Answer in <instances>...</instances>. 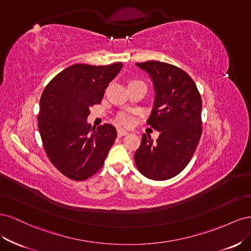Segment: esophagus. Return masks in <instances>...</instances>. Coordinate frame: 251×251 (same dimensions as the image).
<instances>
[{
    "mask_svg": "<svg viewBox=\"0 0 251 251\" xmlns=\"http://www.w3.org/2000/svg\"><path fill=\"white\" fill-rule=\"evenodd\" d=\"M128 133H129V132L124 130V129H122V128H121V129H118V135H119V137H123V135H126Z\"/></svg>",
    "mask_w": 251,
    "mask_h": 251,
    "instance_id": "obj_1",
    "label": "esophagus"
}]
</instances>
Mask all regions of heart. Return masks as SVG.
<instances>
[{
    "label": "heart",
    "instance_id": "heart-1",
    "mask_svg": "<svg viewBox=\"0 0 251 251\" xmlns=\"http://www.w3.org/2000/svg\"><path fill=\"white\" fill-rule=\"evenodd\" d=\"M135 82H138V81H131L130 83H135ZM118 120H119L120 123L122 125H124V126H131L132 125V122H133L132 117L130 116L129 113H126V112L121 113L120 116H119V118H118Z\"/></svg>",
    "mask_w": 251,
    "mask_h": 251
}]
</instances>
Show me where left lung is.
I'll return each mask as SVG.
<instances>
[{"label":"left lung","mask_w":251,"mask_h":251,"mask_svg":"<svg viewBox=\"0 0 251 251\" xmlns=\"http://www.w3.org/2000/svg\"><path fill=\"white\" fill-rule=\"evenodd\" d=\"M137 66L152 80L155 96L147 124L160 134L154 142L143 134L134 162L144 176L165 181L180 174L196 151L202 135V99L181 68L159 61Z\"/></svg>","instance_id":"1"}]
</instances>
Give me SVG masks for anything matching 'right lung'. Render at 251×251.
Instances as JSON below:
<instances>
[{
	"label": "right lung",
	"instance_id": "1",
	"mask_svg": "<svg viewBox=\"0 0 251 251\" xmlns=\"http://www.w3.org/2000/svg\"><path fill=\"white\" fill-rule=\"evenodd\" d=\"M123 67L75 64L56 75L40 100L39 130L48 159L64 176L84 181L101 169L117 138L110 124L97 129L87 123L89 107L100 104L105 89Z\"/></svg>",
	"mask_w": 251,
	"mask_h": 251
}]
</instances>
